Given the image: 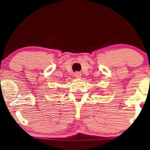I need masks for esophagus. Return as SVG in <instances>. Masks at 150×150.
<instances>
[{
    "mask_svg": "<svg viewBox=\"0 0 150 150\" xmlns=\"http://www.w3.org/2000/svg\"><path fill=\"white\" fill-rule=\"evenodd\" d=\"M74 76L76 78H77V79H80V78H81V73L79 72V71H76V72L74 74Z\"/></svg>",
    "mask_w": 150,
    "mask_h": 150,
    "instance_id": "34e87169",
    "label": "esophagus"
}]
</instances>
